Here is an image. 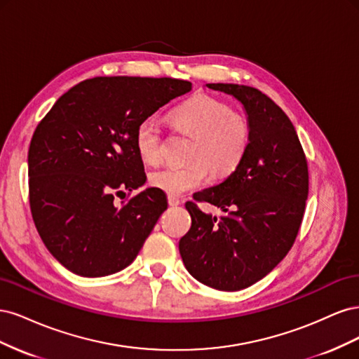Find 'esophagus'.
Instances as JSON below:
<instances>
[{
	"label": "esophagus",
	"mask_w": 359,
	"mask_h": 359,
	"mask_svg": "<svg viewBox=\"0 0 359 359\" xmlns=\"http://www.w3.org/2000/svg\"><path fill=\"white\" fill-rule=\"evenodd\" d=\"M168 203L170 205V206H178L180 203H181V201H180V198H177V196H168Z\"/></svg>",
	"instance_id": "1"
}]
</instances>
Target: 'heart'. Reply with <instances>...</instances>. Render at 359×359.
<instances>
[{"label": "heart", "instance_id": "b5f03b06", "mask_svg": "<svg viewBox=\"0 0 359 359\" xmlns=\"http://www.w3.org/2000/svg\"><path fill=\"white\" fill-rule=\"evenodd\" d=\"M172 126L194 136L184 166H165L149 173V184L170 196L202 187L208 180H223L241 166L253 128L250 119L215 97L201 94L175 107L169 115ZM135 148L147 165L161 158L163 130L154 118H145L135 130Z\"/></svg>", "mask_w": 359, "mask_h": 359}]
</instances>
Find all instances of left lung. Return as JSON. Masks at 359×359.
<instances>
[{
    "label": "left lung",
    "instance_id": "left-lung-1",
    "mask_svg": "<svg viewBox=\"0 0 359 359\" xmlns=\"http://www.w3.org/2000/svg\"><path fill=\"white\" fill-rule=\"evenodd\" d=\"M206 86L244 104L253 137L232 175L186 203L191 227L180 240V255L201 283L233 292L264 278L295 243L309 196V166L295 127L268 95L247 85ZM198 201L226 214L205 215Z\"/></svg>",
    "mask_w": 359,
    "mask_h": 359
}]
</instances>
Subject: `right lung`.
<instances>
[{
	"mask_svg": "<svg viewBox=\"0 0 359 359\" xmlns=\"http://www.w3.org/2000/svg\"><path fill=\"white\" fill-rule=\"evenodd\" d=\"M190 90L173 78L99 76L62 94L39 123L28 151L31 215L72 273L109 276L137 256L168 202L153 187L114 203L147 180L135 130Z\"/></svg>",
	"mask_w": 359,
	"mask_h": 359,
	"instance_id": "1",
	"label": "right lung"
}]
</instances>
